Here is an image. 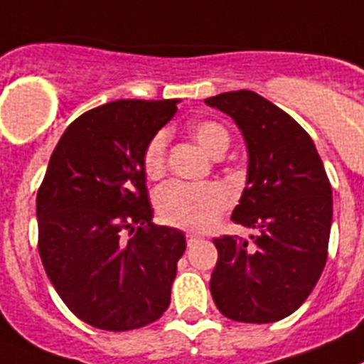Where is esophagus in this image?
I'll return each mask as SVG.
<instances>
[{
	"label": "esophagus",
	"instance_id": "obj_1",
	"mask_svg": "<svg viewBox=\"0 0 364 364\" xmlns=\"http://www.w3.org/2000/svg\"><path fill=\"white\" fill-rule=\"evenodd\" d=\"M186 240H188V245H193V243L199 240V236H197V234H193V232H189L188 236H186Z\"/></svg>",
	"mask_w": 364,
	"mask_h": 364
}]
</instances>
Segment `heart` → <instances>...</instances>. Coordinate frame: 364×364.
Listing matches in <instances>:
<instances>
[{"label":"heart","mask_w":364,"mask_h":364,"mask_svg":"<svg viewBox=\"0 0 364 364\" xmlns=\"http://www.w3.org/2000/svg\"><path fill=\"white\" fill-rule=\"evenodd\" d=\"M189 134L210 156H223L230 145V132L221 122L204 119L189 126ZM143 171L150 178L164 175L167 167V134L156 132L146 141L141 156ZM158 215L164 223L176 229L204 232L212 229L229 206V197L218 184H182L171 182L161 186L154 195Z\"/></svg>","instance_id":"obj_1"}]
</instances>
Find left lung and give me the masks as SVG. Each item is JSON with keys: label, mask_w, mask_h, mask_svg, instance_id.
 Wrapping results in <instances>:
<instances>
[{"label": "left lung", "mask_w": 364, "mask_h": 364, "mask_svg": "<svg viewBox=\"0 0 364 364\" xmlns=\"http://www.w3.org/2000/svg\"><path fill=\"white\" fill-rule=\"evenodd\" d=\"M206 104L232 117L245 137L247 186L232 221L258 232L251 243L230 234L214 238L210 292L234 322H277L301 307L323 272L331 184L311 135L287 111L245 89Z\"/></svg>", "instance_id": "left-lung-1"}]
</instances>
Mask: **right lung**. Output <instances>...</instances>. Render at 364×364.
<instances>
[{"mask_svg":"<svg viewBox=\"0 0 364 364\" xmlns=\"http://www.w3.org/2000/svg\"><path fill=\"white\" fill-rule=\"evenodd\" d=\"M176 109V100H117L85 111L37 191L42 266L72 314L96 329H139L169 307L186 236L152 223L141 156Z\"/></svg>","mask_w":364,"mask_h":364,"instance_id":"add662e5","label":"right lung"}]
</instances>
